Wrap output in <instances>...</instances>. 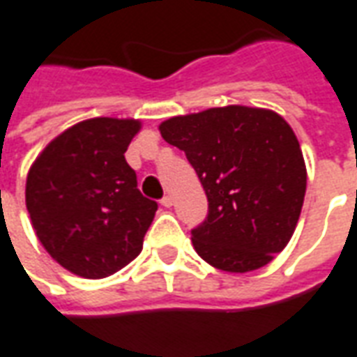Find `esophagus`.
Returning <instances> with one entry per match:
<instances>
[{"label":"esophagus","instance_id":"esophagus-1","mask_svg":"<svg viewBox=\"0 0 357 357\" xmlns=\"http://www.w3.org/2000/svg\"><path fill=\"white\" fill-rule=\"evenodd\" d=\"M162 206H166V208H170L172 204H174V199H172L170 195H166V197H162Z\"/></svg>","mask_w":357,"mask_h":357}]
</instances>
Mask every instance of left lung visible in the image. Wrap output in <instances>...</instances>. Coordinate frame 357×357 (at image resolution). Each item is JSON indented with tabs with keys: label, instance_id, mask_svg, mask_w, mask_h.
<instances>
[{
	"label": "left lung",
	"instance_id": "8db88e82",
	"mask_svg": "<svg viewBox=\"0 0 357 357\" xmlns=\"http://www.w3.org/2000/svg\"><path fill=\"white\" fill-rule=\"evenodd\" d=\"M201 179L208 214L191 241L208 265L249 273L280 253L300 218L307 172L291 127L273 109L224 106L160 123Z\"/></svg>",
	"mask_w": 357,
	"mask_h": 357
}]
</instances>
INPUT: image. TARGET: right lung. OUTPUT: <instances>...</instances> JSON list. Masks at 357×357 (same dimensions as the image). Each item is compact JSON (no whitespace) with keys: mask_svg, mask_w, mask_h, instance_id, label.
<instances>
[{"mask_svg":"<svg viewBox=\"0 0 357 357\" xmlns=\"http://www.w3.org/2000/svg\"><path fill=\"white\" fill-rule=\"evenodd\" d=\"M137 119L92 118L40 153L26 176V211L54 261L83 278L118 273L143 249L156 201L137 189L126 151Z\"/></svg>","mask_w":357,"mask_h":357,"instance_id":"add662e5","label":"right lung"}]
</instances>
